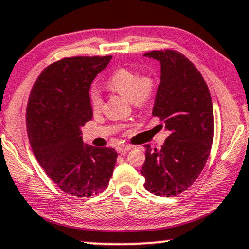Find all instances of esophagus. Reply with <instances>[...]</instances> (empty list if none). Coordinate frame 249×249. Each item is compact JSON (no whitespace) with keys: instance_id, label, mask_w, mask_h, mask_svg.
<instances>
[{"instance_id":"obj_1","label":"esophagus","mask_w":249,"mask_h":249,"mask_svg":"<svg viewBox=\"0 0 249 249\" xmlns=\"http://www.w3.org/2000/svg\"><path fill=\"white\" fill-rule=\"evenodd\" d=\"M132 148H133V146H130V144H124V146H121L118 148V153L126 154L127 152H130Z\"/></svg>"}]
</instances>
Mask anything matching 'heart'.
Returning a JSON list of instances; mask_svg holds the SVG:
<instances>
[{
    "label": "heart",
    "mask_w": 249,
    "mask_h": 249,
    "mask_svg": "<svg viewBox=\"0 0 249 249\" xmlns=\"http://www.w3.org/2000/svg\"><path fill=\"white\" fill-rule=\"evenodd\" d=\"M107 88L130 99L132 105L137 108H142L149 105L155 96L157 81L150 73L139 74L137 71L122 68L110 75ZM89 103L94 111H99L102 108V97L99 92L92 90L89 93Z\"/></svg>",
    "instance_id": "b5f03b06"
}]
</instances>
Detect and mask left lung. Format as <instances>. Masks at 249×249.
<instances>
[{
    "label": "left lung",
    "instance_id": "1",
    "mask_svg": "<svg viewBox=\"0 0 249 249\" xmlns=\"http://www.w3.org/2000/svg\"><path fill=\"white\" fill-rule=\"evenodd\" d=\"M144 56L161 63L153 116L169 135L160 150L147 144L141 175L147 191L171 196L187 190L208 160L213 140L212 96L199 70L180 53L153 50Z\"/></svg>",
    "mask_w": 249,
    "mask_h": 249
}]
</instances>
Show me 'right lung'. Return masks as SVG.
I'll return each mask as SVG.
<instances>
[{
    "label": "right lung",
    "instance_id": "obj_1",
    "mask_svg": "<svg viewBox=\"0 0 249 249\" xmlns=\"http://www.w3.org/2000/svg\"><path fill=\"white\" fill-rule=\"evenodd\" d=\"M110 59L77 56L53 63L28 97L26 126L34 156L47 176L73 196L106 190L117 160L114 148L84 146L80 130L93 117L90 84Z\"/></svg>",
    "mask_w": 249,
    "mask_h": 249
}]
</instances>
